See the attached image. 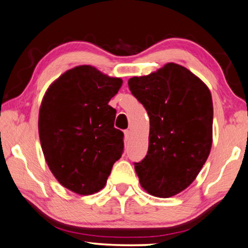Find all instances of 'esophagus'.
<instances>
[{
  "mask_svg": "<svg viewBox=\"0 0 248 248\" xmlns=\"http://www.w3.org/2000/svg\"><path fill=\"white\" fill-rule=\"evenodd\" d=\"M124 135H125V140H128L129 139H131V135H132V133H131V131H129V129H126V131L124 132Z\"/></svg>",
  "mask_w": 248,
  "mask_h": 248,
  "instance_id": "obj_1",
  "label": "esophagus"
}]
</instances>
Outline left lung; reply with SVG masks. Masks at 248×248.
I'll use <instances>...</instances> for the list:
<instances>
[{
    "instance_id": "obj_1",
    "label": "left lung",
    "mask_w": 248,
    "mask_h": 248,
    "mask_svg": "<svg viewBox=\"0 0 248 248\" xmlns=\"http://www.w3.org/2000/svg\"><path fill=\"white\" fill-rule=\"evenodd\" d=\"M132 94L149 116L147 155L134 162L149 194L169 198L192 184L212 146L210 90L188 69L167 63L149 76L128 80Z\"/></svg>"
}]
</instances>
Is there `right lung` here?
Returning a JSON list of instances; mask_svg holds the SVG:
<instances>
[{"label":"right lung","instance_id":"1","mask_svg":"<svg viewBox=\"0 0 248 248\" xmlns=\"http://www.w3.org/2000/svg\"><path fill=\"white\" fill-rule=\"evenodd\" d=\"M122 82L79 66L60 76L44 96L38 131L45 159L72 192L100 191L123 154L124 134L114 127L116 109L108 105Z\"/></svg>","mask_w":248,"mask_h":248}]
</instances>
